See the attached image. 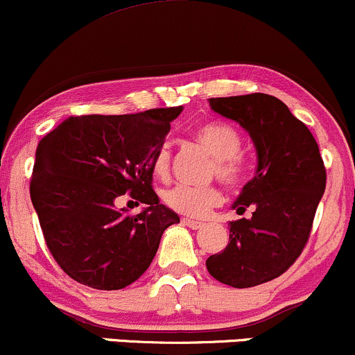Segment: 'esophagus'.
<instances>
[{"label": "esophagus", "mask_w": 355, "mask_h": 355, "mask_svg": "<svg viewBox=\"0 0 355 355\" xmlns=\"http://www.w3.org/2000/svg\"><path fill=\"white\" fill-rule=\"evenodd\" d=\"M182 223L186 225V227L193 228V230H198V228L203 227V222H198V220H191V218H182Z\"/></svg>", "instance_id": "obj_1"}]
</instances>
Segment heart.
Segmentation results:
<instances>
[{"mask_svg":"<svg viewBox=\"0 0 355 355\" xmlns=\"http://www.w3.org/2000/svg\"><path fill=\"white\" fill-rule=\"evenodd\" d=\"M194 139L213 155L211 174L223 181L228 188H239L249 174V161L240 152L242 139L237 128L225 121H209L194 132ZM171 150L162 146L152 162V171L157 178L169 176ZM164 201L171 209L188 216H205L211 208L223 201L218 186L178 184L164 193Z\"/></svg>","mask_w":355,"mask_h":355,"instance_id":"heart-1","label":"heart"}]
</instances>
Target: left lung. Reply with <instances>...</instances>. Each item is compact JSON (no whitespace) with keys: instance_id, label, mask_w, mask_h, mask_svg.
<instances>
[{"instance_id":"8db88e82","label":"left lung","mask_w":355,"mask_h":355,"mask_svg":"<svg viewBox=\"0 0 355 355\" xmlns=\"http://www.w3.org/2000/svg\"><path fill=\"white\" fill-rule=\"evenodd\" d=\"M209 106L249 132L257 171L232 205L239 215L252 207V218L228 223V245L209 255L207 269L220 283L252 288L279 277L303 252L327 171L315 137L277 98H209Z\"/></svg>"}]
</instances>
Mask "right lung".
I'll return each instance as SVG.
<instances>
[{"instance_id":"obj_1","label":"right lung","mask_w":355,"mask_h":355,"mask_svg":"<svg viewBox=\"0 0 355 355\" xmlns=\"http://www.w3.org/2000/svg\"><path fill=\"white\" fill-rule=\"evenodd\" d=\"M181 112L69 116L40 140L30 198L52 257L74 281L105 291L132 284L179 223L152 189V162ZM123 193L148 208L116 210Z\"/></svg>"}]
</instances>
